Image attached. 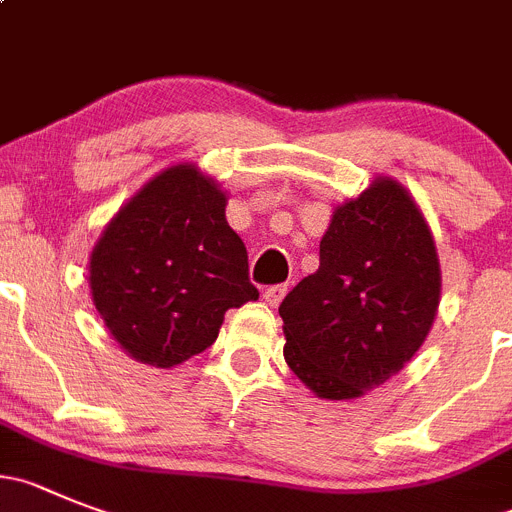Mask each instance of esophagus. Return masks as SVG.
Instances as JSON below:
<instances>
[{
  "instance_id": "obj_1",
  "label": "esophagus",
  "mask_w": 512,
  "mask_h": 512,
  "mask_svg": "<svg viewBox=\"0 0 512 512\" xmlns=\"http://www.w3.org/2000/svg\"><path fill=\"white\" fill-rule=\"evenodd\" d=\"M285 295H288V285H270V288H265L262 298H265L272 308H278L280 300H283Z\"/></svg>"
}]
</instances>
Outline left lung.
<instances>
[{
    "label": "left lung",
    "mask_w": 512,
    "mask_h": 512,
    "mask_svg": "<svg viewBox=\"0 0 512 512\" xmlns=\"http://www.w3.org/2000/svg\"><path fill=\"white\" fill-rule=\"evenodd\" d=\"M439 288L422 212L404 186L376 179L333 212L321 265L280 303L285 361L323 399H356L419 351Z\"/></svg>",
    "instance_id": "obj_1"
}]
</instances>
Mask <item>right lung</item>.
Returning a JSON list of instances; mask_svg holds the SVG:
<instances>
[{"mask_svg":"<svg viewBox=\"0 0 512 512\" xmlns=\"http://www.w3.org/2000/svg\"><path fill=\"white\" fill-rule=\"evenodd\" d=\"M227 197L197 166L148 181L90 255V290L111 336L136 361L171 369L217 341L229 308L257 300Z\"/></svg>","mask_w":512,"mask_h":512,"instance_id":"1","label":"right lung"}]
</instances>
